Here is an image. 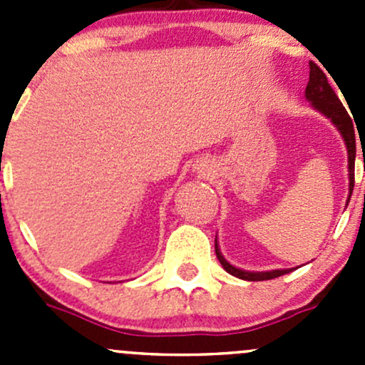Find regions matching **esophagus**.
<instances>
[{"instance_id":"1","label":"esophagus","mask_w":365,"mask_h":365,"mask_svg":"<svg viewBox=\"0 0 365 365\" xmlns=\"http://www.w3.org/2000/svg\"><path fill=\"white\" fill-rule=\"evenodd\" d=\"M206 168H208L206 160H197V169H201V171H203V169H206Z\"/></svg>"}]
</instances>
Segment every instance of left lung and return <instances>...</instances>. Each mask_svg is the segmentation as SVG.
I'll use <instances>...</instances> for the list:
<instances>
[{
    "instance_id": "left-lung-1",
    "label": "left lung",
    "mask_w": 365,
    "mask_h": 365,
    "mask_svg": "<svg viewBox=\"0 0 365 365\" xmlns=\"http://www.w3.org/2000/svg\"><path fill=\"white\" fill-rule=\"evenodd\" d=\"M309 67H311V70H309V83H307V88H305V97H307V101L312 102V106H314L318 111H322L325 116H329L330 120L334 121V125L339 128L342 138H344L346 148H348L349 197H351L353 183H355V173H353V169H355V165L353 164H355V153H356L355 127H353L351 118H349L348 111H346L344 106L341 104L339 97H337L336 91H334L332 86L329 84V79H327L325 72H323V70L319 68L314 61H311V63H309ZM215 254H217V257H219L220 264H222L224 270H226L227 274L235 275V277H238V279H244V281H268V279L281 277V275L292 272V270L245 272V270H240V268H235L233 264L227 263V261L222 257V254H220L217 244H215Z\"/></svg>"
}]
</instances>
